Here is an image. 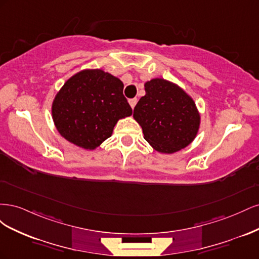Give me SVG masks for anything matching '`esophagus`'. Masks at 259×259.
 Wrapping results in <instances>:
<instances>
[{"instance_id": "obj_1", "label": "esophagus", "mask_w": 259, "mask_h": 259, "mask_svg": "<svg viewBox=\"0 0 259 259\" xmlns=\"http://www.w3.org/2000/svg\"><path fill=\"white\" fill-rule=\"evenodd\" d=\"M128 103H130L131 108H132V109H134V108H135V106H136V104H137V98L130 99V100H128Z\"/></svg>"}]
</instances>
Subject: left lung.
Instances as JSON below:
<instances>
[{
	"label": "left lung",
	"mask_w": 259,
	"mask_h": 259,
	"mask_svg": "<svg viewBox=\"0 0 259 259\" xmlns=\"http://www.w3.org/2000/svg\"><path fill=\"white\" fill-rule=\"evenodd\" d=\"M146 95L134 108L135 121L155 151L171 154L197 137L201 115L193 98L176 83L155 77L145 83Z\"/></svg>",
	"instance_id": "1"
}]
</instances>
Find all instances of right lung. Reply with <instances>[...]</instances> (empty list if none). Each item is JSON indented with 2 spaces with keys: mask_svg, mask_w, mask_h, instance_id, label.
I'll use <instances>...</instances> for the list:
<instances>
[{
  "mask_svg": "<svg viewBox=\"0 0 259 259\" xmlns=\"http://www.w3.org/2000/svg\"><path fill=\"white\" fill-rule=\"evenodd\" d=\"M123 82L101 69H84L62 85L52 104L59 134L85 150H95L112 135L117 121L132 115Z\"/></svg>",
  "mask_w": 259,
  "mask_h": 259,
  "instance_id": "obj_1",
  "label": "right lung"
}]
</instances>
